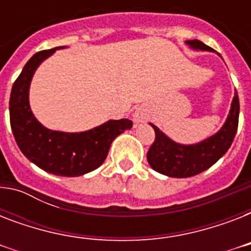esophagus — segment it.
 I'll return each mask as SVG.
<instances>
[{
	"mask_svg": "<svg viewBox=\"0 0 251 251\" xmlns=\"http://www.w3.org/2000/svg\"><path fill=\"white\" fill-rule=\"evenodd\" d=\"M146 118H147V110H146L145 106H139L134 113V121L139 124V122L146 121Z\"/></svg>",
	"mask_w": 251,
	"mask_h": 251,
	"instance_id": "esophagus-1",
	"label": "esophagus"
}]
</instances>
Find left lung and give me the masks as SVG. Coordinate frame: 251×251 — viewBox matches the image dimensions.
I'll return each instance as SVG.
<instances>
[{
  "label": "left lung",
  "mask_w": 251,
  "mask_h": 251,
  "mask_svg": "<svg viewBox=\"0 0 251 251\" xmlns=\"http://www.w3.org/2000/svg\"><path fill=\"white\" fill-rule=\"evenodd\" d=\"M186 43L191 48L212 50V48L199 40H187ZM238 116L240 100L236 91L229 116L220 131L198 145L191 146L178 145L171 141L156 126L151 124L155 130V141L147 152L149 164L161 175L177 178H185L202 173L212 167L228 151L237 133Z\"/></svg>",
  "instance_id": "1"
}]
</instances>
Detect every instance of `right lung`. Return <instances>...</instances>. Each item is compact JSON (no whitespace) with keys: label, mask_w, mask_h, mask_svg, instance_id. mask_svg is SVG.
I'll use <instances>...</instances> for the list:
<instances>
[{"label":"right lung","mask_w":251,"mask_h":251,"mask_svg":"<svg viewBox=\"0 0 251 251\" xmlns=\"http://www.w3.org/2000/svg\"><path fill=\"white\" fill-rule=\"evenodd\" d=\"M58 48L35 53L25 65L11 88L10 125L18 147L29 161L52 175L75 177L100 167L114 138L131 129L133 122L110 120L83 133L53 131L41 125L29 109V83L41 61Z\"/></svg>","instance_id":"obj_1"}]
</instances>
